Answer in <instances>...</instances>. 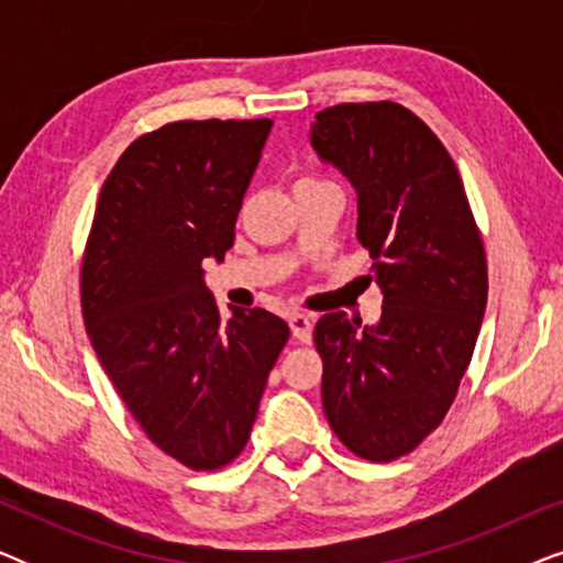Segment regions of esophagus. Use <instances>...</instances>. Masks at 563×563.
I'll list each match as a JSON object with an SVG mask.
<instances>
[{"label": "esophagus", "instance_id": "34e87169", "mask_svg": "<svg viewBox=\"0 0 563 563\" xmlns=\"http://www.w3.org/2000/svg\"><path fill=\"white\" fill-rule=\"evenodd\" d=\"M289 328H291V335L297 338L299 343H310L312 341V320L307 318V314H289Z\"/></svg>", "mask_w": 563, "mask_h": 563}]
</instances>
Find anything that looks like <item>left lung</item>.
Here are the masks:
<instances>
[{"label":"left lung","mask_w":563,"mask_h":563,"mask_svg":"<svg viewBox=\"0 0 563 563\" xmlns=\"http://www.w3.org/2000/svg\"><path fill=\"white\" fill-rule=\"evenodd\" d=\"M312 148L358 195V243L384 295L372 328L322 314V410L345 449L395 461L441 426L487 307V256L459 168L433 130L397 102L314 114Z\"/></svg>","instance_id":"1"}]
</instances>
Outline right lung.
Instances as JSON below:
<instances>
[{"instance_id": "obj_1", "label": "right lung", "mask_w": 563, "mask_h": 563, "mask_svg": "<svg viewBox=\"0 0 563 563\" xmlns=\"http://www.w3.org/2000/svg\"><path fill=\"white\" fill-rule=\"evenodd\" d=\"M272 120H181L122 153L81 261L97 358L161 451L214 472L241 456L289 325L253 307L222 320L205 258H225Z\"/></svg>"}]
</instances>
